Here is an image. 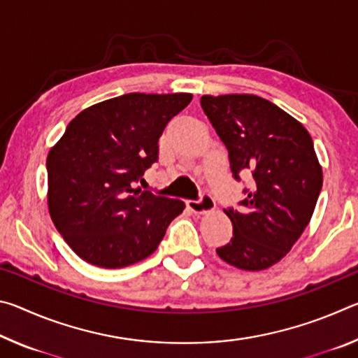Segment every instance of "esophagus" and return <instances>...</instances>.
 <instances>
[{"label": "esophagus", "mask_w": 358, "mask_h": 358, "mask_svg": "<svg viewBox=\"0 0 358 358\" xmlns=\"http://www.w3.org/2000/svg\"><path fill=\"white\" fill-rule=\"evenodd\" d=\"M186 205H187V208L194 211V213H197V215L210 213V211H213L215 207H216L213 197L208 196V194L202 196L201 201H187Z\"/></svg>", "instance_id": "obj_1"}]
</instances>
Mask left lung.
Wrapping results in <instances>:
<instances>
[{
    "mask_svg": "<svg viewBox=\"0 0 358 358\" xmlns=\"http://www.w3.org/2000/svg\"><path fill=\"white\" fill-rule=\"evenodd\" d=\"M229 151L230 171L251 173L254 186L240 210H224L234 237L216 252L224 262L260 271L280 262L311 221L322 189V166L299 120L256 94L201 98Z\"/></svg>",
    "mask_w": 358,
    "mask_h": 358,
    "instance_id": "left-lung-1",
    "label": "left lung"
}]
</instances>
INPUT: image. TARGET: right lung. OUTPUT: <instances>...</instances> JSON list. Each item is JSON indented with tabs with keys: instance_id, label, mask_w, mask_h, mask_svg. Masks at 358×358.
Wrapping results in <instances>:
<instances>
[{
	"instance_id": "1",
	"label": "right lung",
	"mask_w": 358,
	"mask_h": 358,
	"mask_svg": "<svg viewBox=\"0 0 358 358\" xmlns=\"http://www.w3.org/2000/svg\"><path fill=\"white\" fill-rule=\"evenodd\" d=\"M191 99V93H129L98 102L48 151V213L85 262L102 268L141 262L185 210L183 201L134 186L157 161L166 124Z\"/></svg>"
}]
</instances>
